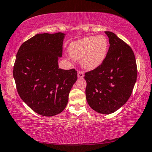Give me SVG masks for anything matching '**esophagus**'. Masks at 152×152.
Returning a JSON list of instances; mask_svg holds the SVG:
<instances>
[{
    "instance_id": "obj_1",
    "label": "esophagus",
    "mask_w": 152,
    "mask_h": 152,
    "mask_svg": "<svg viewBox=\"0 0 152 152\" xmlns=\"http://www.w3.org/2000/svg\"><path fill=\"white\" fill-rule=\"evenodd\" d=\"M77 77L78 78H83L84 77V74L83 73V72H81V71H78L77 72Z\"/></svg>"
}]
</instances>
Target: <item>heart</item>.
Segmentation results:
<instances>
[{
    "mask_svg": "<svg viewBox=\"0 0 152 152\" xmlns=\"http://www.w3.org/2000/svg\"><path fill=\"white\" fill-rule=\"evenodd\" d=\"M108 50V39L104 36H87L70 44L68 52L75 60L80 61L83 69L94 70L103 63Z\"/></svg>",
    "mask_w": 152,
    "mask_h": 152,
    "instance_id": "1",
    "label": "heart"
}]
</instances>
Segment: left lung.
I'll use <instances>...</instances> for the list:
<instances>
[{"label": "left lung", "instance_id": "8db88e82", "mask_svg": "<svg viewBox=\"0 0 152 152\" xmlns=\"http://www.w3.org/2000/svg\"><path fill=\"white\" fill-rule=\"evenodd\" d=\"M109 38L103 63L85 74L86 95L89 106L100 114L118 110L132 94L137 77L135 57L131 47L115 34L105 31Z\"/></svg>", "mask_w": 152, "mask_h": 152}]
</instances>
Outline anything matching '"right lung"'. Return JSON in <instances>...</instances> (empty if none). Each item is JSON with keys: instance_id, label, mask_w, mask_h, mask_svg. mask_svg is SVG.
Wrapping results in <instances>:
<instances>
[{"instance_id": "obj_1", "label": "right lung", "mask_w": 152, "mask_h": 152, "mask_svg": "<svg viewBox=\"0 0 152 152\" xmlns=\"http://www.w3.org/2000/svg\"><path fill=\"white\" fill-rule=\"evenodd\" d=\"M66 34H38L25 42L16 55L13 77L19 96L29 108L53 116L66 108L69 94L77 79L75 69L58 67Z\"/></svg>"}]
</instances>
